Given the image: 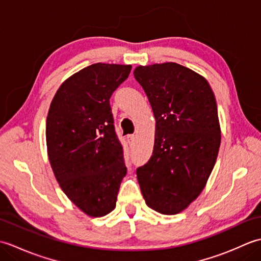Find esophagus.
Listing matches in <instances>:
<instances>
[{"instance_id":"1","label":"esophagus","mask_w":261,"mask_h":261,"mask_svg":"<svg viewBox=\"0 0 261 261\" xmlns=\"http://www.w3.org/2000/svg\"><path fill=\"white\" fill-rule=\"evenodd\" d=\"M135 139H136V136L135 135H129V136H127V141H129V143L134 142Z\"/></svg>"}]
</instances>
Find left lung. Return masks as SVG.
<instances>
[{
  "instance_id": "left-lung-1",
  "label": "left lung",
  "mask_w": 261,
  "mask_h": 261,
  "mask_svg": "<svg viewBox=\"0 0 261 261\" xmlns=\"http://www.w3.org/2000/svg\"><path fill=\"white\" fill-rule=\"evenodd\" d=\"M134 75L156 119L152 156L137 178L149 207L177 214L202 193L218 157L214 93L203 76L176 63L138 66Z\"/></svg>"
}]
</instances>
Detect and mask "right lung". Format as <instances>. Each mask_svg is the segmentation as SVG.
Segmentation results:
<instances>
[{
    "instance_id": "obj_1",
    "label": "right lung",
    "mask_w": 261,
    "mask_h": 261,
    "mask_svg": "<svg viewBox=\"0 0 261 261\" xmlns=\"http://www.w3.org/2000/svg\"><path fill=\"white\" fill-rule=\"evenodd\" d=\"M131 68L102 63L87 66L60 85L49 108L46 141L55 177L66 196L93 218L115 208L126 175L110 97Z\"/></svg>"
}]
</instances>
